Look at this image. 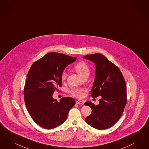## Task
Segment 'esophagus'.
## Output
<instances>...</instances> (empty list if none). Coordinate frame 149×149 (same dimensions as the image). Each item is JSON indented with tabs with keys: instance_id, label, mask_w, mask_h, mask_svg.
<instances>
[{
	"instance_id": "1",
	"label": "esophagus",
	"mask_w": 149,
	"mask_h": 149,
	"mask_svg": "<svg viewBox=\"0 0 149 149\" xmlns=\"http://www.w3.org/2000/svg\"><path fill=\"white\" fill-rule=\"evenodd\" d=\"M76 104H79V105H83L84 104L83 101H81V100H77L76 101Z\"/></svg>"
}]
</instances>
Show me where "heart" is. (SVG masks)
<instances>
[{
    "instance_id": "1",
    "label": "heart",
    "mask_w": 149,
    "mask_h": 149,
    "mask_svg": "<svg viewBox=\"0 0 149 149\" xmlns=\"http://www.w3.org/2000/svg\"><path fill=\"white\" fill-rule=\"evenodd\" d=\"M74 70L77 72L81 77L85 76H89L90 74V69L86 63L84 62H80L77 63L74 66ZM67 73L65 71H63L61 74V80L63 81L66 79ZM84 89L79 88H73L70 89V93L72 96L77 97L81 98L83 96V93Z\"/></svg>"
}]
</instances>
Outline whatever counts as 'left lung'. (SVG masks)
<instances>
[{"instance_id":"left-lung-1","label":"left lung","mask_w":149,"mask_h":149,"mask_svg":"<svg viewBox=\"0 0 149 149\" xmlns=\"http://www.w3.org/2000/svg\"><path fill=\"white\" fill-rule=\"evenodd\" d=\"M84 58L93 61L96 66L91 96L101 97L97 105L91 101L84 103L92 109L86 122L97 130H106L115 125L125 110L127 104L125 78L120 68L100 54L87 55Z\"/></svg>"}]
</instances>
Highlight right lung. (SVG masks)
Here are the masks:
<instances>
[{
	"label": "right lung",
	"mask_w": 149,
	"mask_h": 149,
	"mask_svg": "<svg viewBox=\"0 0 149 149\" xmlns=\"http://www.w3.org/2000/svg\"><path fill=\"white\" fill-rule=\"evenodd\" d=\"M61 53L47 54L30 68L24 87L26 106L33 120L45 129H53L66 120L74 100L63 97L60 102L53 98L58 86H62L61 74L76 60Z\"/></svg>",
	"instance_id": "add662e5"
}]
</instances>
